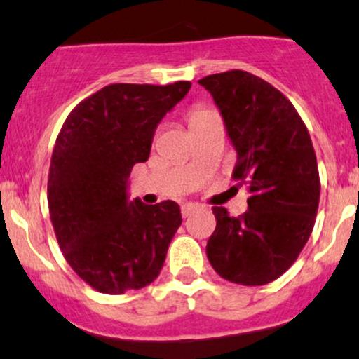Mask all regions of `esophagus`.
Wrapping results in <instances>:
<instances>
[{
	"mask_svg": "<svg viewBox=\"0 0 359 359\" xmlns=\"http://www.w3.org/2000/svg\"><path fill=\"white\" fill-rule=\"evenodd\" d=\"M198 210H199V206L194 205V203H184V205L180 206V213H182L184 218L191 217V215L196 213Z\"/></svg>",
	"mask_w": 359,
	"mask_h": 359,
	"instance_id": "esophagus-1",
	"label": "esophagus"
}]
</instances>
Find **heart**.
I'll return each mask as SVG.
<instances>
[{
    "mask_svg": "<svg viewBox=\"0 0 359 359\" xmlns=\"http://www.w3.org/2000/svg\"><path fill=\"white\" fill-rule=\"evenodd\" d=\"M213 115H217V111H215L211 107H208V104H205V103L192 104V107L189 108V111H187V120H189L191 129H194L198 123H201L203 120L210 118V116H213Z\"/></svg>",
    "mask_w": 359,
    "mask_h": 359,
    "instance_id": "obj_1",
    "label": "heart"
}]
</instances>
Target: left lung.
I'll use <instances>...</instances> for the list:
<instances>
[{
    "mask_svg": "<svg viewBox=\"0 0 359 359\" xmlns=\"http://www.w3.org/2000/svg\"><path fill=\"white\" fill-rule=\"evenodd\" d=\"M237 151L233 179L248 186V211L213 206L217 229L206 255L222 278L263 285L285 273L311 236L320 175L311 137L294 104L244 70L203 77Z\"/></svg>",
    "mask_w": 359,
    "mask_h": 359,
    "instance_id": "8db88e82",
    "label": "left lung"
}]
</instances>
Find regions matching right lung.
Wrapping results in <instances>:
<instances>
[{"instance_id": "obj_1", "label": "right lung", "mask_w": 359, "mask_h": 359, "mask_svg": "<svg viewBox=\"0 0 359 359\" xmlns=\"http://www.w3.org/2000/svg\"><path fill=\"white\" fill-rule=\"evenodd\" d=\"M189 88V81L104 86L60 129L48 179L51 224L63 258L97 292L137 290L160 275L180 208L175 201L129 205L127 180L149 158L158 122Z\"/></svg>"}]
</instances>
